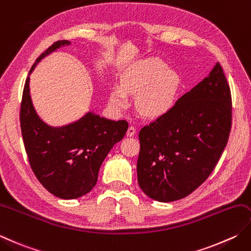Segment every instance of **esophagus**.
I'll return each instance as SVG.
<instances>
[{
  "instance_id": "1",
  "label": "esophagus",
  "mask_w": 251,
  "mask_h": 251,
  "mask_svg": "<svg viewBox=\"0 0 251 251\" xmlns=\"http://www.w3.org/2000/svg\"><path fill=\"white\" fill-rule=\"evenodd\" d=\"M135 134H136V127L130 125V126L128 127V129H127V136L131 137V136H134Z\"/></svg>"
}]
</instances>
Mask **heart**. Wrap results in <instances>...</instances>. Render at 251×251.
<instances>
[{
  "label": "heart",
  "instance_id": "obj_1",
  "mask_svg": "<svg viewBox=\"0 0 251 251\" xmlns=\"http://www.w3.org/2000/svg\"><path fill=\"white\" fill-rule=\"evenodd\" d=\"M180 78L159 58L137 63L123 78L122 87L111 91L110 101L115 107L128 105V96L137 95L136 109L141 115L154 117L163 114L173 104Z\"/></svg>",
  "mask_w": 251,
  "mask_h": 251
}]
</instances>
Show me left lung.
<instances>
[{
    "label": "left lung",
    "mask_w": 251,
    "mask_h": 251,
    "mask_svg": "<svg viewBox=\"0 0 251 251\" xmlns=\"http://www.w3.org/2000/svg\"><path fill=\"white\" fill-rule=\"evenodd\" d=\"M232 127V96L217 63L208 77L139 131L138 184L148 197H187L212 173Z\"/></svg>",
    "instance_id": "left-lung-1"
}]
</instances>
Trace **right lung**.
Listing matches in <instances>:
<instances>
[{
	"label": "right lung",
	"instance_id": "1",
	"mask_svg": "<svg viewBox=\"0 0 251 251\" xmlns=\"http://www.w3.org/2000/svg\"><path fill=\"white\" fill-rule=\"evenodd\" d=\"M66 44L71 42H54L37 58L29 74L44 56ZM19 119L32 172L44 188L62 199L79 198L95 187L102 162L128 129L124 120L110 121L91 112L70 125H47L34 111L29 77L25 82Z\"/></svg>",
	"mask_w": 251,
	"mask_h": 251
}]
</instances>
